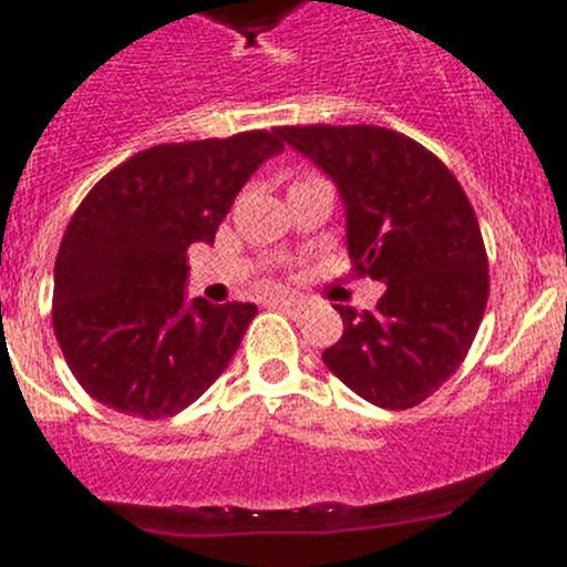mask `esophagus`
<instances>
[{
    "label": "esophagus",
    "mask_w": 567,
    "mask_h": 567,
    "mask_svg": "<svg viewBox=\"0 0 567 567\" xmlns=\"http://www.w3.org/2000/svg\"><path fill=\"white\" fill-rule=\"evenodd\" d=\"M269 307H278V309H284V312L298 315V312H303V309H307V300H300V298H272V300H269Z\"/></svg>",
    "instance_id": "34e87169"
}]
</instances>
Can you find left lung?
Instances as JSON below:
<instances>
[{"label": "left lung", "instance_id": "8db88e82", "mask_svg": "<svg viewBox=\"0 0 567 567\" xmlns=\"http://www.w3.org/2000/svg\"><path fill=\"white\" fill-rule=\"evenodd\" d=\"M278 135L309 155L346 204L354 275L385 284L372 312L338 307L329 372L380 409H412L460 369L488 303V255L454 173L398 130L303 124Z\"/></svg>", "mask_w": 567, "mask_h": 567}]
</instances>
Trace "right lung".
I'll return each mask as SVG.
<instances>
[{
	"mask_svg": "<svg viewBox=\"0 0 567 567\" xmlns=\"http://www.w3.org/2000/svg\"><path fill=\"white\" fill-rule=\"evenodd\" d=\"M275 130L158 144L110 169L64 229L53 332L90 398L144 420L202 398L238 352L255 303H187L189 244H213Z\"/></svg>",
	"mask_w": 567,
	"mask_h": 567,
	"instance_id": "obj_1",
	"label": "right lung"
}]
</instances>
